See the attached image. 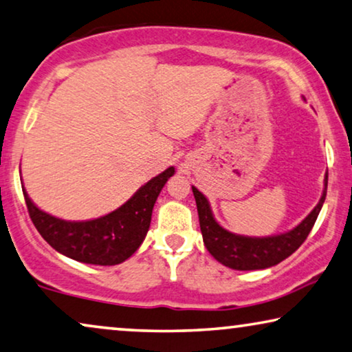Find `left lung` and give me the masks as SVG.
<instances>
[{"label":"left lung","instance_id":"8db88e82","mask_svg":"<svg viewBox=\"0 0 352 352\" xmlns=\"http://www.w3.org/2000/svg\"><path fill=\"white\" fill-rule=\"evenodd\" d=\"M192 192L194 199H196L204 245L207 246L210 254L229 269L259 270L280 264L305 242L314 223H316L322 204L326 201L327 175L322 197L318 206L313 208V212L297 228H294L289 232L274 235V237H243V235L229 232L214 221L207 197L194 186Z\"/></svg>","mask_w":352,"mask_h":352}]
</instances>
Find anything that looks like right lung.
<instances>
[{
    "label": "right lung",
    "mask_w": 352,
    "mask_h": 352,
    "mask_svg": "<svg viewBox=\"0 0 352 352\" xmlns=\"http://www.w3.org/2000/svg\"><path fill=\"white\" fill-rule=\"evenodd\" d=\"M174 172V167H169L145 183L122 207L90 221L55 218L36 207L25 190L23 196L31 221L52 248L85 264L117 265L144 242L156 199Z\"/></svg>",
    "instance_id": "right-lung-1"
}]
</instances>
